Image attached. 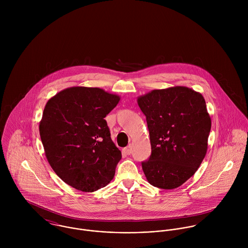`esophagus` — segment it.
I'll use <instances>...</instances> for the list:
<instances>
[{
	"label": "esophagus",
	"instance_id": "34e87169",
	"mask_svg": "<svg viewBox=\"0 0 248 248\" xmlns=\"http://www.w3.org/2000/svg\"><path fill=\"white\" fill-rule=\"evenodd\" d=\"M132 149H133L132 145H129L126 148H124V153L127 154V155H131L132 154Z\"/></svg>",
	"mask_w": 248,
	"mask_h": 248
}]
</instances>
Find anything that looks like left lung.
Returning a JSON list of instances; mask_svg holds the SVG:
<instances>
[{"label":"left lung","instance_id":"1","mask_svg":"<svg viewBox=\"0 0 248 248\" xmlns=\"http://www.w3.org/2000/svg\"><path fill=\"white\" fill-rule=\"evenodd\" d=\"M146 116L152 154L142 162L148 182L176 189L195 175L205 157L211 117L202 93L176 86L138 97Z\"/></svg>","mask_w":248,"mask_h":248}]
</instances>
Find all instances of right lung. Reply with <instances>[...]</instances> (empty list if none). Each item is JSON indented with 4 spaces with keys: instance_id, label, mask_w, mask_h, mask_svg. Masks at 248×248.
I'll use <instances>...</instances> for the list:
<instances>
[{
    "instance_id": "right-lung-1",
    "label": "right lung",
    "mask_w": 248,
    "mask_h": 248,
    "mask_svg": "<svg viewBox=\"0 0 248 248\" xmlns=\"http://www.w3.org/2000/svg\"><path fill=\"white\" fill-rule=\"evenodd\" d=\"M119 100L100 88L71 87L46 102L39 124L46 157L71 187L93 192L114 177L122 155L104 118Z\"/></svg>"
}]
</instances>
